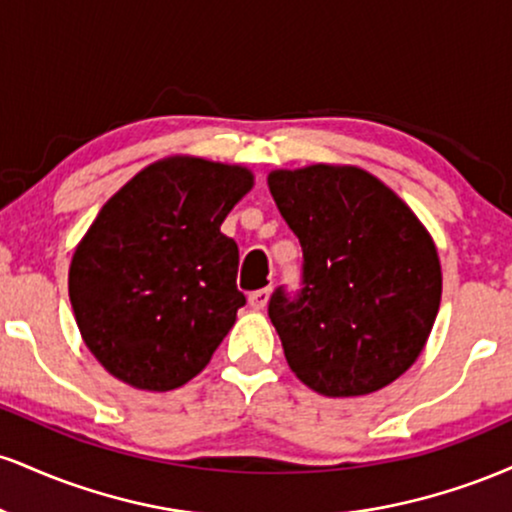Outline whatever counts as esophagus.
Instances as JSON below:
<instances>
[{
  "label": "esophagus",
  "instance_id": "1",
  "mask_svg": "<svg viewBox=\"0 0 512 512\" xmlns=\"http://www.w3.org/2000/svg\"><path fill=\"white\" fill-rule=\"evenodd\" d=\"M269 296H272V289H269V286H267V289H260V291H252L250 293V296H248V303L252 305V308H255V310H262L264 308V305H267L269 303Z\"/></svg>",
  "mask_w": 512,
  "mask_h": 512
}]
</instances>
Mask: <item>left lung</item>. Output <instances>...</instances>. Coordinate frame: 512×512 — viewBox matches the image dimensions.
Wrapping results in <instances>:
<instances>
[{
    "mask_svg": "<svg viewBox=\"0 0 512 512\" xmlns=\"http://www.w3.org/2000/svg\"><path fill=\"white\" fill-rule=\"evenodd\" d=\"M267 185L303 248L301 296L276 289L269 301L289 368L325 397L395 383L421 356L440 308L431 233L363 168H279Z\"/></svg>",
    "mask_w": 512,
    "mask_h": 512,
    "instance_id": "1",
    "label": "left lung"
}]
</instances>
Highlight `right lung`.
I'll use <instances>...</instances> for the list:
<instances>
[{"label": "right lung", "instance_id": "right-lung-1", "mask_svg": "<svg viewBox=\"0 0 512 512\" xmlns=\"http://www.w3.org/2000/svg\"><path fill=\"white\" fill-rule=\"evenodd\" d=\"M252 185L245 166L168 156L103 204L69 264V301L110 375L168 392L207 368L245 305L221 223Z\"/></svg>", "mask_w": 512, "mask_h": 512}]
</instances>
